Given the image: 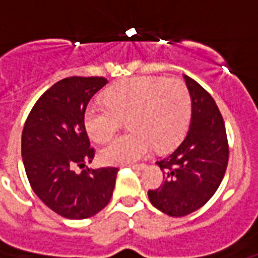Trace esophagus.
<instances>
[{
    "label": "esophagus",
    "instance_id": "esophagus-1",
    "mask_svg": "<svg viewBox=\"0 0 258 258\" xmlns=\"http://www.w3.org/2000/svg\"><path fill=\"white\" fill-rule=\"evenodd\" d=\"M132 168V169L134 170H141L145 168V164H133V165H129Z\"/></svg>",
    "mask_w": 258,
    "mask_h": 258
}]
</instances>
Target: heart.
<instances>
[{
	"instance_id": "heart-1",
	"label": "heart",
	"mask_w": 258,
	"mask_h": 258,
	"mask_svg": "<svg viewBox=\"0 0 258 258\" xmlns=\"http://www.w3.org/2000/svg\"><path fill=\"white\" fill-rule=\"evenodd\" d=\"M191 116V97L181 80L133 77L108 89L104 103L85 109L84 124L93 141L104 143L127 118L129 132L101 150L104 164L140 160L152 146L156 151L173 149L183 138Z\"/></svg>"
}]
</instances>
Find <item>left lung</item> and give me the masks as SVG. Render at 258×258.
Returning a JSON list of instances; mask_svg holds the SVG:
<instances>
[{"instance_id": "left-lung-1", "label": "left lung", "mask_w": 258, "mask_h": 258, "mask_svg": "<svg viewBox=\"0 0 258 258\" xmlns=\"http://www.w3.org/2000/svg\"><path fill=\"white\" fill-rule=\"evenodd\" d=\"M191 97V121L181 145L156 161L164 182L149 191L152 206L172 217L202 208L217 191L226 172L229 145L222 115L206 89L183 75Z\"/></svg>"}]
</instances>
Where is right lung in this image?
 <instances>
[{
    "label": "right lung",
    "instance_id": "1",
    "mask_svg": "<svg viewBox=\"0 0 258 258\" xmlns=\"http://www.w3.org/2000/svg\"><path fill=\"white\" fill-rule=\"evenodd\" d=\"M107 83L104 77L60 80L38 98L23 129L22 157L32 190L45 206L70 220L101 212L115 188L118 168L74 170L94 159L84 115Z\"/></svg>",
    "mask_w": 258,
    "mask_h": 258
}]
</instances>
